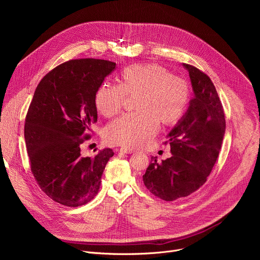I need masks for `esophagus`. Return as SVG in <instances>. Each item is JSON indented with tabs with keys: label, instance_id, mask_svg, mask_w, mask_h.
<instances>
[{
	"label": "esophagus",
	"instance_id": "esophagus-1",
	"mask_svg": "<svg viewBox=\"0 0 260 260\" xmlns=\"http://www.w3.org/2000/svg\"><path fill=\"white\" fill-rule=\"evenodd\" d=\"M120 151L123 152V153H127V154H132V153L135 152V150L132 149V148H126V147H121Z\"/></svg>",
	"mask_w": 260,
	"mask_h": 260
}]
</instances>
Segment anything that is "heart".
Listing matches in <instances>:
<instances>
[{
    "label": "heart",
    "mask_w": 260,
    "mask_h": 260,
    "mask_svg": "<svg viewBox=\"0 0 260 260\" xmlns=\"http://www.w3.org/2000/svg\"><path fill=\"white\" fill-rule=\"evenodd\" d=\"M134 99L136 112L110 122L104 139L110 145L140 148L158 129L177 124L189 106V83L157 63L132 64L119 74V85L104 82L94 95L96 110L105 117L120 112L126 96Z\"/></svg>",
    "instance_id": "b5f03b06"
}]
</instances>
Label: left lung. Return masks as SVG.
<instances>
[{
	"label": "left lung",
	"mask_w": 260,
	"mask_h": 260,
	"mask_svg": "<svg viewBox=\"0 0 260 260\" xmlns=\"http://www.w3.org/2000/svg\"><path fill=\"white\" fill-rule=\"evenodd\" d=\"M189 72L194 96L187 112L168 135L172 156L157 162L151 157L143 175L146 188L173 202L197 191L207 181L218 158L225 132L224 110L210 77L183 63Z\"/></svg>",
	"instance_id": "1"
}]
</instances>
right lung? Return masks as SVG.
<instances>
[{"label": "right lung", "mask_w": 260, "mask_h": 260, "mask_svg": "<svg viewBox=\"0 0 260 260\" xmlns=\"http://www.w3.org/2000/svg\"><path fill=\"white\" fill-rule=\"evenodd\" d=\"M116 63L71 59L42 78L29 104L24 139L30 171L42 191L66 207H80L99 192L105 167L114 152L105 148L83 156L82 144L98 120L94 95Z\"/></svg>", "instance_id": "1"}]
</instances>
